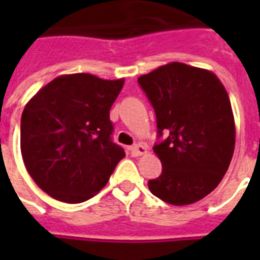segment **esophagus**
Masks as SVG:
<instances>
[{"label":"esophagus","mask_w":260,"mask_h":260,"mask_svg":"<svg viewBox=\"0 0 260 260\" xmlns=\"http://www.w3.org/2000/svg\"><path fill=\"white\" fill-rule=\"evenodd\" d=\"M129 150H131V154L132 156H135V157H138V156H143V154H146L147 153V149L145 145H135V146H132L129 147Z\"/></svg>","instance_id":"34e87169"}]
</instances>
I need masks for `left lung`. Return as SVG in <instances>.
Returning a JSON list of instances; mask_svg holds the SVG:
<instances>
[{"instance_id":"left-lung-1","label":"left lung","mask_w":260,"mask_h":260,"mask_svg":"<svg viewBox=\"0 0 260 260\" xmlns=\"http://www.w3.org/2000/svg\"><path fill=\"white\" fill-rule=\"evenodd\" d=\"M138 82L154 108L158 136L169 135L153 146L163 171L149 189L175 206L201 201L223 180L234 153V115L223 83L182 62L158 67Z\"/></svg>"}]
</instances>
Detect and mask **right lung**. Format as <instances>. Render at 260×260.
Masks as SVG:
<instances>
[{"label":"right lung","instance_id":"add662e5","mask_svg":"<svg viewBox=\"0 0 260 260\" xmlns=\"http://www.w3.org/2000/svg\"><path fill=\"white\" fill-rule=\"evenodd\" d=\"M124 79L61 75L25 106L20 152L33 181L48 195L80 203L107 184L124 149L111 141L110 108Z\"/></svg>","mask_w":260,"mask_h":260}]
</instances>
